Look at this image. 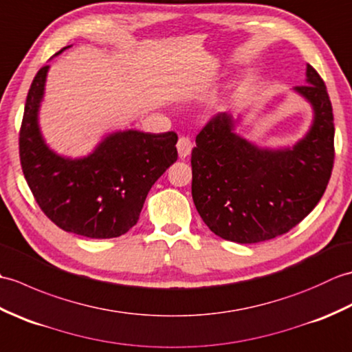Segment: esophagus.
Here are the masks:
<instances>
[{"label": "esophagus", "instance_id": "esophagus-1", "mask_svg": "<svg viewBox=\"0 0 352 352\" xmlns=\"http://www.w3.org/2000/svg\"><path fill=\"white\" fill-rule=\"evenodd\" d=\"M192 148L193 144L189 138H180L177 142V149H178V155L182 157V159H186L190 153H192Z\"/></svg>", "mask_w": 352, "mask_h": 352}]
</instances>
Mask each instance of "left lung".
Instances as JSON below:
<instances>
[{"label":"left lung","mask_w":352,"mask_h":352,"mask_svg":"<svg viewBox=\"0 0 352 352\" xmlns=\"http://www.w3.org/2000/svg\"><path fill=\"white\" fill-rule=\"evenodd\" d=\"M313 121L294 146L261 148L236 133L242 118L218 113L192 149V198L216 236L258 243L287 233L322 198L334 163L333 107L324 80L307 65L305 85Z\"/></svg>","instance_id":"1"}]
</instances>
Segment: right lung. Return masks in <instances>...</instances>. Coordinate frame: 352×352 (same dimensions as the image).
Returning a JSON list of instances; mask_svg holds the SVG:
<instances>
[{
  "instance_id": "obj_1",
  "label": "right lung",
  "mask_w": 352,
  "mask_h": 352,
  "mask_svg": "<svg viewBox=\"0 0 352 352\" xmlns=\"http://www.w3.org/2000/svg\"><path fill=\"white\" fill-rule=\"evenodd\" d=\"M48 71L50 65L41 68L30 86L19 131L28 188L42 212L68 233L89 239L122 236L136 226L153 184L175 163L178 136L119 130L104 136L85 157L57 154L39 126Z\"/></svg>"
}]
</instances>
